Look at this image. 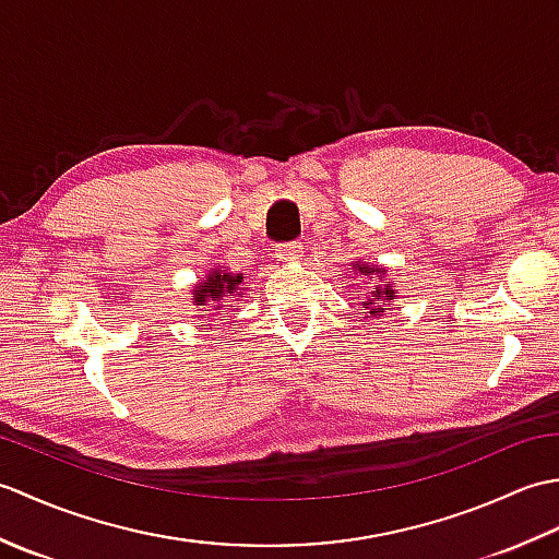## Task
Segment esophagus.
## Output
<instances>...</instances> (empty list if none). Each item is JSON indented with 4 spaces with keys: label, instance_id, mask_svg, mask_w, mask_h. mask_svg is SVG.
Here are the masks:
<instances>
[{
    "label": "esophagus",
    "instance_id": "obj_1",
    "mask_svg": "<svg viewBox=\"0 0 559 559\" xmlns=\"http://www.w3.org/2000/svg\"><path fill=\"white\" fill-rule=\"evenodd\" d=\"M302 249H305L302 242H283L276 249V259L278 261H295L302 257Z\"/></svg>",
    "mask_w": 559,
    "mask_h": 559
}]
</instances>
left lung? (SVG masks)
I'll return each mask as SVG.
<instances>
[{"label":"left lung","mask_w":559,"mask_h":559,"mask_svg":"<svg viewBox=\"0 0 559 559\" xmlns=\"http://www.w3.org/2000/svg\"><path fill=\"white\" fill-rule=\"evenodd\" d=\"M353 269L358 271L360 276H379V278L384 281V286L374 288V290L370 293V298H367V302H365L367 310H370V317H382V312L386 310L389 302H391V300H396V295H394V283H391V281H386V278H384L386 269L367 266L365 261H355Z\"/></svg>","instance_id":"obj_1"}]
</instances>
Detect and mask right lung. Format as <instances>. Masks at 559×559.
I'll return each mask as SVG.
<instances>
[{
  "label": "right lung",
  "instance_id": "1",
  "mask_svg": "<svg viewBox=\"0 0 559 559\" xmlns=\"http://www.w3.org/2000/svg\"><path fill=\"white\" fill-rule=\"evenodd\" d=\"M242 273H230L225 269H213L206 273V278L197 283V288L192 293V300L194 305H209L213 302L211 307H216V310H223V302L225 298H230V295H235V298H240L242 293Z\"/></svg>",
  "mask_w": 559,
  "mask_h": 559
}]
</instances>
